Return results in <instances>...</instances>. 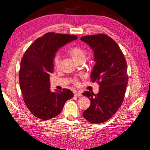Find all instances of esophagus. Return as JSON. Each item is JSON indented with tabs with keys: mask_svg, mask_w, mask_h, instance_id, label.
Instances as JSON below:
<instances>
[{
	"mask_svg": "<svg viewBox=\"0 0 150 150\" xmlns=\"http://www.w3.org/2000/svg\"><path fill=\"white\" fill-rule=\"evenodd\" d=\"M74 95L77 97H81L82 96V93L81 92H77V91H75L74 92Z\"/></svg>",
	"mask_w": 150,
	"mask_h": 150,
	"instance_id": "34e87169",
	"label": "esophagus"
}]
</instances>
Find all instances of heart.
I'll return each mask as SVG.
<instances>
[{"instance_id": "obj_1", "label": "heart", "mask_w": 150, "mask_h": 150, "mask_svg": "<svg viewBox=\"0 0 150 150\" xmlns=\"http://www.w3.org/2000/svg\"><path fill=\"white\" fill-rule=\"evenodd\" d=\"M68 52L76 61L79 62L81 60H84L86 56V52L84 49H82L81 47L77 46H73L70 47L68 50ZM53 63L55 68H59L60 64V57L59 54H55L53 57ZM73 84L77 86L79 84V79L74 78L72 80Z\"/></svg>"}]
</instances>
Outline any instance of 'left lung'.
<instances>
[{"instance_id":"8db88e82","label":"left lung","mask_w":150,"mask_h":150,"mask_svg":"<svg viewBox=\"0 0 150 150\" xmlns=\"http://www.w3.org/2000/svg\"><path fill=\"white\" fill-rule=\"evenodd\" d=\"M81 40L93 50L95 64L91 80L99 85L97 94L88 91L82 94L91 100L83 116L91 123L100 124L112 117L123 103L128 85L127 63L119 46L107 35H86Z\"/></svg>"}]
</instances>
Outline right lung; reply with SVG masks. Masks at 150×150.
Returning <instances> with one entry per match:
<instances>
[{"label":"right lung","mask_w":150,"mask_h":150,"mask_svg":"<svg viewBox=\"0 0 150 150\" xmlns=\"http://www.w3.org/2000/svg\"><path fill=\"white\" fill-rule=\"evenodd\" d=\"M77 39L75 35L49 32L38 38L25 52L21 62L19 83L25 104L34 116L48 120L61 112L72 91L52 92L50 75L53 73V57L59 47Z\"/></svg>","instance_id":"right-lung-1"}]
</instances>
